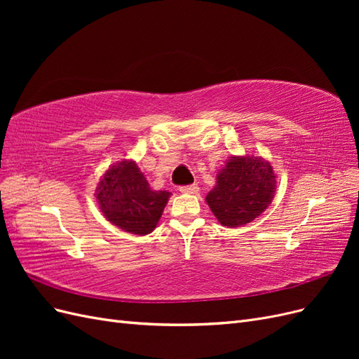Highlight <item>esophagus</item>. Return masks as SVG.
Segmentation results:
<instances>
[{
	"label": "esophagus",
	"instance_id": "34e87169",
	"mask_svg": "<svg viewBox=\"0 0 359 359\" xmlns=\"http://www.w3.org/2000/svg\"><path fill=\"white\" fill-rule=\"evenodd\" d=\"M181 193H187V194H198L199 193V186L198 184H190V186H182L180 187Z\"/></svg>",
	"mask_w": 359,
	"mask_h": 359
}]
</instances>
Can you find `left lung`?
I'll use <instances>...</instances> for the list:
<instances>
[{
	"label": "left lung",
	"mask_w": 359,
	"mask_h": 359,
	"mask_svg": "<svg viewBox=\"0 0 359 359\" xmlns=\"http://www.w3.org/2000/svg\"><path fill=\"white\" fill-rule=\"evenodd\" d=\"M277 189L271 163L255 156H232L217 173L215 187L206 203L223 226L240 227L262 214Z\"/></svg>",
	"instance_id": "8db88e82"
}]
</instances>
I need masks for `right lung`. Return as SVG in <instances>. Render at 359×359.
Here are the masks:
<instances>
[{"instance_id": "add662e5", "label": "right lung", "mask_w": 359, "mask_h": 359, "mask_svg": "<svg viewBox=\"0 0 359 359\" xmlns=\"http://www.w3.org/2000/svg\"><path fill=\"white\" fill-rule=\"evenodd\" d=\"M170 193L153 190L133 160L107 169L95 189L103 215L119 229L135 235L151 233L160 220Z\"/></svg>"}]
</instances>
